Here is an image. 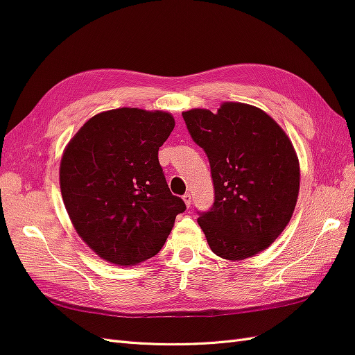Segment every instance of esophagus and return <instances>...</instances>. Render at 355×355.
Returning <instances> with one entry per match:
<instances>
[{"label": "esophagus", "instance_id": "obj_1", "mask_svg": "<svg viewBox=\"0 0 355 355\" xmlns=\"http://www.w3.org/2000/svg\"><path fill=\"white\" fill-rule=\"evenodd\" d=\"M182 198H184L185 204H187V206L189 207V206H191V201H192V198H191V194H189V192H187V194H185L184 197H182Z\"/></svg>", "mask_w": 355, "mask_h": 355}]
</instances>
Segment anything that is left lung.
<instances>
[{"label": "left lung", "instance_id": "obj_1", "mask_svg": "<svg viewBox=\"0 0 355 355\" xmlns=\"http://www.w3.org/2000/svg\"><path fill=\"white\" fill-rule=\"evenodd\" d=\"M188 132L206 153L214 202L198 211L213 253L241 261L265 250L292 218L299 194V161L292 142L262 110L225 102L182 112Z\"/></svg>", "mask_w": 355, "mask_h": 355}]
</instances>
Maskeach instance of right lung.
I'll return each instance as SVG.
<instances>
[{
  "instance_id": "right-lung-1",
  "label": "right lung",
  "mask_w": 355,
  "mask_h": 355,
  "mask_svg": "<svg viewBox=\"0 0 355 355\" xmlns=\"http://www.w3.org/2000/svg\"><path fill=\"white\" fill-rule=\"evenodd\" d=\"M173 128L168 112L118 108L90 118L68 144L62 198L73 228L102 259L132 266L155 256L185 211L158 161Z\"/></svg>"
}]
</instances>
